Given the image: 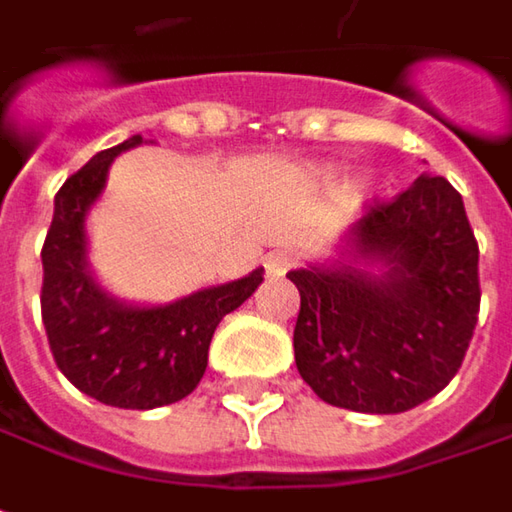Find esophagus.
I'll use <instances>...</instances> for the list:
<instances>
[{"label": "esophagus", "mask_w": 512, "mask_h": 512, "mask_svg": "<svg viewBox=\"0 0 512 512\" xmlns=\"http://www.w3.org/2000/svg\"><path fill=\"white\" fill-rule=\"evenodd\" d=\"M295 260H298V255L292 249H275V252L266 255V272L272 278H280V275H286L295 266Z\"/></svg>", "instance_id": "1"}]
</instances>
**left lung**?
<instances>
[{
	"instance_id": "8db88e82",
	"label": "left lung",
	"mask_w": 512,
	"mask_h": 512,
	"mask_svg": "<svg viewBox=\"0 0 512 512\" xmlns=\"http://www.w3.org/2000/svg\"><path fill=\"white\" fill-rule=\"evenodd\" d=\"M352 263L295 269V364L332 407L407 412L453 381L478 321V243L464 200L444 177H418L375 200L349 232Z\"/></svg>"
}]
</instances>
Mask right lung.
Returning a JSON list of instances; mask_svg holds the SVG:
<instances>
[{
    "instance_id": "right-lung-1",
    "label": "right lung",
    "mask_w": 512,
    "mask_h": 512,
    "mask_svg": "<svg viewBox=\"0 0 512 512\" xmlns=\"http://www.w3.org/2000/svg\"><path fill=\"white\" fill-rule=\"evenodd\" d=\"M140 143L134 134L105 148L62 183L42 246L39 300L56 367L79 392L123 410L186 398L206 372L217 323L263 280V269H255L166 306H125L102 292L85 266V214L100 197L111 160Z\"/></svg>"
}]
</instances>
